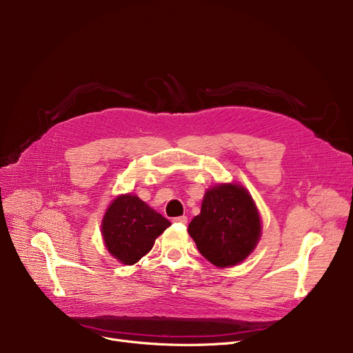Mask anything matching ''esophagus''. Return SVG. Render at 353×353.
<instances>
[{
    "instance_id": "esophagus-1",
    "label": "esophagus",
    "mask_w": 353,
    "mask_h": 353,
    "mask_svg": "<svg viewBox=\"0 0 353 353\" xmlns=\"http://www.w3.org/2000/svg\"><path fill=\"white\" fill-rule=\"evenodd\" d=\"M173 221H174V223H179V225H186L188 217L186 216H179V217H174Z\"/></svg>"
}]
</instances>
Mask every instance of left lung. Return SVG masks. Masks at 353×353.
I'll use <instances>...</instances> for the list:
<instances>
[{
	"mask_svg": "<svg viewBox=\"0 0 353 353\" xmlns=\"http://www.w3.org/2000/svg\"><path fill=\"white\" fill-rule=\"evenodd\" d=\"M189 234L203 257L217 266H234L254 250L262 234L261 216L249 192L234 183L209 189Z\"/></svg>",
	"mask_w": 353,
	"mask_h": 353,
	"instance_id": "8db88e82",
	"label": "left lung"
}]
</instances>
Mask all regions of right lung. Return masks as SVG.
<instances>
[{
  "instance_id": "obj_1",
  "label": "right lung",
  "mask_w": 353,
  "mask_h": 353,
  "mask_svg": "<svg viewBox=\"0 0 353 353\" xmlns=\"http://www.w3.org/2000/svg\"><path fill=\"white\" fill-rule=\"evenodd\" d=\"M172 223L134 194L111 201L101 233L107 250L123 265H134L152 250L156 239Z\"/></svg>"
}]
</instances>
